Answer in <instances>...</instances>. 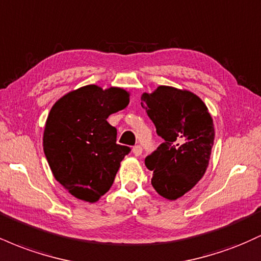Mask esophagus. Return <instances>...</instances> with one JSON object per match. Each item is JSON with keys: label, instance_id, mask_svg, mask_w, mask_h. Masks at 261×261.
Wrapping results in <instances>:
<instances>
[{"label": "esophagus", "instance_id": "esophagus-1", "mask_svg": "<svg viewBox=\"0 0 261 261\" xmlns=\"http://www.w3.org/2000/svg\"><path fill=\"white\" fill-rule=\"evenodd\" d=\"M133 153L135 155H140L141 153H142V147H141V146H135V147L133 148Z\"/></svg>", "mask_w": 261, "mask_h": 261}]
</instances>
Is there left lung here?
<instances>
[{
  "label": "left lung",
  "instance_id": "1",
  "mask_svg": "<svg viewBox=\"0 0 261 261\" xmlns=\"http://www.w3.org/2000/svg\"><path fill=\"white\" fill-rule=\"evenodd\" d=\"M141 106L164 140L145 160L153 170L152 187L161 196L176 200L205 174L215 140L214 121L196 94L168 86L143 93Z\"/></svg>",
  "mask_w": 261,
  "mask_h": 261
}]
</instances>
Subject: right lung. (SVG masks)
<instances>
[{"label": "right lung", "instance_id": "add662e5", "mask_svg": "<svg viewBox=\"0 0 261 261\" xmlns=\"http://www.w3.org/2000/svg\"><path fill=\"white\" fill-rule=\"evenodd\" d=\"M130 94L122 88L101 89L88 85L54 104L45 124L44 153L54 176L71 195L95 202L109 190L131 151L116 143L110 114L127 107Z\"/></svg>", "mask_w": 261, "mask_h": 261}]
</instances>
